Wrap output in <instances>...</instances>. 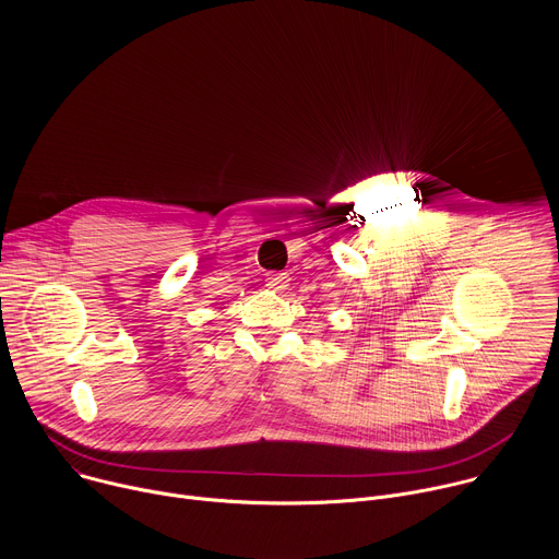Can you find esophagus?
Here are the masks:
<instances>
[{"label": "esophagus", "mask_w": 559, "mask_h": 559, "mask_svg": "<svg viewBox=\"0 0 559 559\" xmlns=\"http://www.w3.org/2000/svg\"><path fill=\"white\" fill-rule=\"evenodd\" d=\"M267 287L272 292H285L289 287V274L287 272H278V274H270L267 276Z\"/></svg>", "instance_id": "34e87169"}]
</instances>
